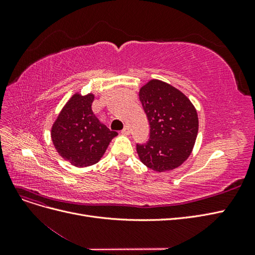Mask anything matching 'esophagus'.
I'll use <instances>...</instances> for the list:
<instances>
[{"label":"esophagus","instance_id":"esophagus-1","mask_svg":"<svg viewBox=\"0 0 255 255\" xmlns=\"http://www.w3.org/2000/svg\"><path fill=\"white\" fill-rule=\"evenodd\" d=\"M121 133H122L123 135H128V134L130 133V129H129V128H128V126H126L125 128H123V129L121 130Z\"/></svg>","mask_w":255,"mask_h":255}]
</instances>
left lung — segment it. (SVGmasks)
Returning <instances> with one entry per match:
<instances>
[{
    "label": "left lung",
    "instance_id": "1",
    "mask_svg": "<svg viewBox=\"0 0 255 255\" xmlns=\"http://www.w3.org/2000/svg\"><path fill=\"white\" fill-rule=\"evenodd\" d=\"M139 100L150 126L149 140L136 143L142 164L163 172L182 165L191 153L198 134L196 109L180 90L164 82L150 81Z\"/></svg>",
    "mask_w": 255,
    "mask_h": 255
}]
</instances>
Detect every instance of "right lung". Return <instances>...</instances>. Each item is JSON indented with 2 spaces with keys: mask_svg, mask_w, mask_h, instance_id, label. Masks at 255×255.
I'll return each mask as SVG.
<instances>
[{
  "mask_svg": "<svg viewBox=\"0 0 255 255\" xmlns=\"http://www.w3.org/2000/svg\"><path fill=\"white\" fill-rule=\"evenodd\" d=\"M94 95H74L52 127V140L60 156L74 166L95 165L118 133L99 121L91 110Z\"/></svg>",
  "mask_w": 255,
  "mask_h": 255,
  "instance_id": "obj_1",
  "label": "right lung"
}]
</instances>
